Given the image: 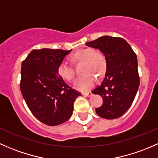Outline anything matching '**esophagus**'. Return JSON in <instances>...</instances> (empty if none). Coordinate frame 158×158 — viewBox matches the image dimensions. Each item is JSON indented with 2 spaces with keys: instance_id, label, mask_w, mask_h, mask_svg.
Masks as SVG:
<instances>
[{
  "instance_id": "obj_1",
  "label": "esophagus",
  "mask_w": 158,
  "mask_h": 158,
  "mask_svg": "<svg viewBox=\"0 0 158 158\" xmlns=\"http://www.w3.org/2000/svg\"><path fill=\"white\" fill-rule=\"evenodd\" d=\"M82 94L84 96H85V97H91L93 94L90 91V92H83Z\"/></svg>"
}]
</instances>
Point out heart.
<instances>
[{"instance_id":"obj_1","label":"heart","mask_w":158,"mask_h":158,"mask_svg":"<svg viewBox=\"0 0 158 158\" xmlns=\"http://www.w3.org/2000/svg\"><path fill=\"white\" fill-rule=\"evenodd\" d=\"M71 60L74 62H83L82 73L75 81L74 86L80 90H87L94 86L95 78L92 75L100 76L103 74L106 68V60L103 54L94 52L92 48H84L76 52L71 55ZM58 74L61 78L68 81L74 79V71L71 65L65 61H62L58 67Z\"/></svg>"}]
</instances>
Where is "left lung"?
I'll list each match as a JSON object with an SVG mask.
<instances>
[{"label":"left lung","instance_id":"1","mask_svg":"<svg viewBox=\"0 0 158 158\" xmlns=\"http://www.w3.org/2000/svg\"><path fill=\"white\" fill-rule=\"evenodd\" d=\"M86 45L100 50L106 63L103 81L92 91L101 96L103 100L96 113L107 119L118 118L131 106L139 89L137 55L120 37L104 35Z\"/></svg>","mask_w":158,"mask_h":158}]
</instances>
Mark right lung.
Wrapping results in <instances>:
<instances>
[{
  "label": "right lung",
  "instance_id": "add662e5",
  "mask_svg": "<svg viewBox=\"0 0 158 158\" xmlns=\"http://www.w3.org/2000/svg\"><path fill=\"white\" fill-rule=\"evenodd\" d=\"M71 50L34 49L23 61L20 90L31 113L40 122L58 126L71 116L81 93L68 86L58 67Z\"/></svg>",
  "mask_w": 158,
  "mask_h": 158
}]
</instances>
